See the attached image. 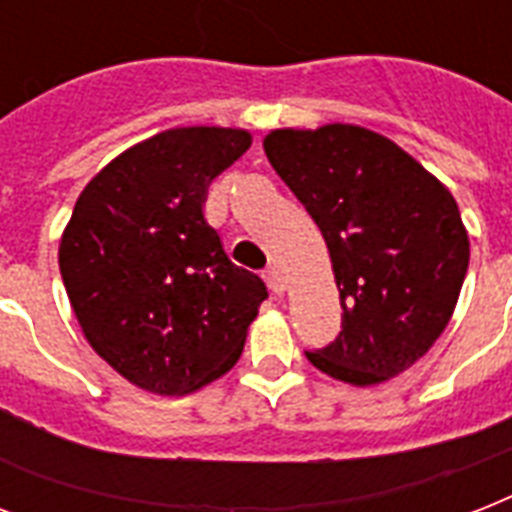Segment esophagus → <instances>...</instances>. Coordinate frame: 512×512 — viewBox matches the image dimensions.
I'll use <instances>...</instances> for the list:
<instances>
[{"instance_id":"1","label":"esophagus","mask_w":512,"mask_h":512,"mask_svg":"<svg viewBox=\"0 0 512 512\" xmlns=\"http://www.w3.org/2000/svg\"><path fill=\"white\" fill-rule=\"evenodd\" d=\"M265 284L271 287V292H276V295H281L284 289H287V281H284V273H281L279 265H268L263 273Z\"/></svg>"}]
</instances>
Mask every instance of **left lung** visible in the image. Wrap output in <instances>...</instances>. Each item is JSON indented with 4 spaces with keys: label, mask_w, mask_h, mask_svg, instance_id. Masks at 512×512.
Masks as SVG:
<instances>
[{
    "label": "left lung",
    "mask_w": 512,
    "mask_h": 512,
    "mask_svg": "<svg viewBox=\"0 0 512 512\" xmlns=\"http://www.w3.org/2000/svg\"><path fill=\"white\" fill-rule=\"evenodd\" d=\"M263 148L321 228L340 289V337L305 356L353 388L393 380L433 348L460 300L470 239L457 201L358 124L271 130Z\"/></svg>",
    "instance_id": "obj_1"
}]
</instances>
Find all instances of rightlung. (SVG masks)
<instances>
[{
  "mask_svg": "<svg viewBox=\"0 0 512 512\" xmlns=\"http://www.w3.org/2000/svg\"><path fill=\"white\" fill-rule=\"evenodd\" d=\"M252 146L241 127H175L84 185L58 247L90 348L135 388L185 396L239 361L268 289L204 217L209 183Z\"/></svg>",
  "mask_w": 512,
  "mask_h": 512,
  "instance_id": "obj_1",
  "label": "right lung"
}]
</instances>
